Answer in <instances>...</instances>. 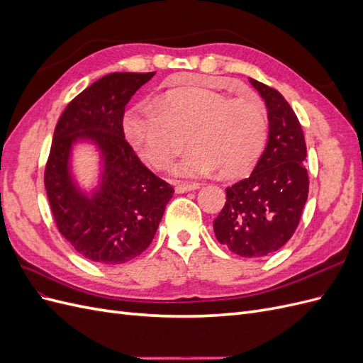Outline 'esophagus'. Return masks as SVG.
Returning a JSON list of instances; mask_svg holds the SVG:
<instances>
[{
    "label": "esophagus",
    "mask_w": 363,
    "mask_h": 363,
    "mask_svg": "<svg viewBox=\"0 0 363 363\" xmlns=\"http://www.w3.org/2000/svg\"><path fill=\"white\" fill-rule=\"evenodd\" d=\"M200 183H177L175 184V192L177 194H184V192H189V191H196L200 189Z\"/></svg>",
    "instance_id": "obj_1"
}]
</instances>
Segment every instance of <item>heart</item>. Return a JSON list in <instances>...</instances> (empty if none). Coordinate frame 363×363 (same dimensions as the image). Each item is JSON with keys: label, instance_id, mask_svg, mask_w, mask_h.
<instances>
[{"label": "heart", "instance_id": "b5f03b06", "mask_svg": "<svg viewBox=\"0 0 363 363\" xmlns=\"http://www.w3.org/2000/svg\"><path fill=\"white\" fill-rule=\"evenodd\" d=\"M138 155L164 168L186 147L192 150L172 167L180 177H201L216 168L223 177H242L259 160L268 139V113L257 100H235L206 87H182L155 106H140L124 119Z\"/></svg>", "mask_w": 363, "mask_h": 363}]
</instances>
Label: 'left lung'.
<instances>
[{"label":"left lung","mask_w":363,"mask_h":363,"mask_svg":"<svg viewBox=\"0 0 363 363\" xmlns=\"http://www.w3.org/2000/svg\"><path fill=\"white\" fill-rule=\"evenodd\" d=\"M250 83L268 108V142L250 177L225 189L213 232L235 255L263 257L292 238L307 201L309 175L304 135L292 107L279 91L255 79Z\"/></svg>","instance_id":"1"}]
</instances>
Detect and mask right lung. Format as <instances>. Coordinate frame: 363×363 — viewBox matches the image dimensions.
<instances>
[{
  "label": "right lung",
  "instance_id": "right-lung-1",
  "mask_svg": "<svg viewBox=\"0 0 363 363\" xmlns=\"http://www.w3.org/2000/svg\"><path fill=\"white\" fill-rule=\"evenodd\" d=\"M156 72L101 77L65 108L54 130L45 189L60 235L92 262L119 265L145 251L174 189L139 160L124 136L125 106ZM87 140L101 151L104 169L92 193L70 174V152Z\"/></svg>",
  "mask_w": 363,
  "mask_h": 363
}]
</instances>
